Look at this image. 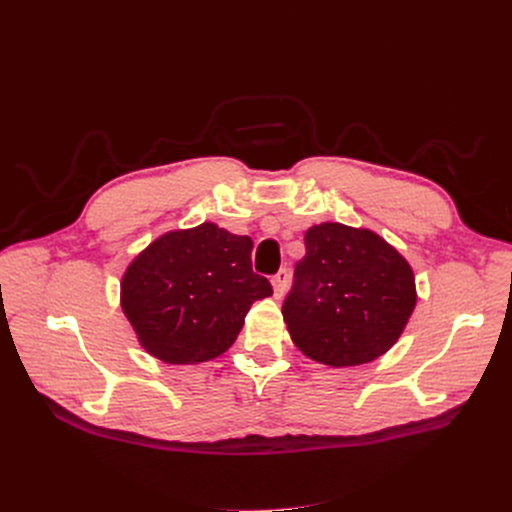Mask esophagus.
<instances>
[{
  "label": "esophagus",
  "mask_w": 512,
  "mask_h": 512,
  "mask_svg": "<svg viewBox=\"0 0 512 512\" xmlns=\"http://www.w3.org/2000/svg\"><path fill=\"white\" fill-rule=\"evenodd\" d=\"M288 278H290V274H288V270L286 267H282V270L272 278V284H274V294L276 297L280 299L282 294L286 292V286H288Z\"/></svg>",
  "instance_id": "1"
}]
</instances>
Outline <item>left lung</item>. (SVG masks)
<instances>
[{
  "mask_svg": "<svg viewBox=\"0 0 512 512\" xmlns=\"http://www.w3.org/2000/svg\"><path fill=\"white\" fill-rule=\"evenodd\" d=\"M411 265L371 230L319 224L305 234L282 315L301 351L332 367L384 355L415 309Z\"/></svg>",
  "mask_w": 512,
  "mask_h": 512,
  "instance_id": "8db88e82",
  "label": "left lung"
}]
</instances>
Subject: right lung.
Here are the masks:
<instances>
[{"label":"right lung","instance_id":"1","mask_svg":"<svg viewBox=\"0 0 512 512\" xmlns=\"http://www.w3.org/2000/svg\"><path fill=\"white\" fill-rule=\"evenodd\" d=\"M253 240L215 224L159 236L122 278V309L147 351L172 365L226 353L251 305L272 294L253 272Z\"/></svg>","mask_w":512,"mask_h":512}]
</instances>
